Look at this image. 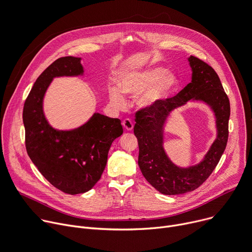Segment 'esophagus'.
Returning a JSON list of instances; mask_svg holds the SVG:
<instances>
[{"mask_svg": "<svg viewBox=\"0 0 252 252\" xmlns=\"http://www.w3.org/2000/svg\"><path fill=\"white\" fill-rule=\"evenodd\" d=\"M123 126L126 130H131L133 128V123L129 119H126L123 121Z\"/></svg>", "mask_w": 252, "mask_h": 252, "instance_id": "1", "label": "esophagus"}]
</instances>
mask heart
Returning <instances> with one entry per match:
<instances>
[{"mask_svg": "<svg viewBox=\"0 0 252 252\" xmlns=\"http://www.w3.org/2000/svg\"><path fill=\"white\" fill-rule=\"evenodd\" d=\"M168 73L169 70L164 67L132 70L120 78V88L124 94L129 95L141 94L147 90L141 96L139 104L143 107H151L169 97L177 89L178 78ZM109 98L111 103L118 108H123L126 105V99L117 87L109 88Z\"/></svg>", "mask_w": 252, "mask_h": 252, "instance_id": "obj_1", "label": "heart"}]
</instances>
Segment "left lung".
I'll list each match as a JSON object with an SVG mask.
<instances>
[{
    "mask_svg": "<svg viewBox=\"0 0 252 252\" xmlns=\"http://www.w3.org/2000/svg\"><path fill=\"white\" fill-rule=\"evenodd\" d=\"M188 60L192 68V81L187 86L177 95L135 112L133 132L139 143L140 169L150 184L165 195L184 194L200 187L219 163L229 133L230 103L219 76L210 65L199 58L190 56ZM191 99L204 101L212 106L217 117L218 138L201 163L179 168L163 151V125L173 109Z\"/></svg>",
    "mask_w": 252,
    "mask_h": 252,
    "instance_id": "left-lung-1",
    "label": "left lung"
}]
</instances>
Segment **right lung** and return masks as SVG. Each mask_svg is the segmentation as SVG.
Segmentation results:
<instances>
[{"instance_id": "1", "label": "right lung", "mask_w": 252, "mask_h": 252, "mask_svg": "<svg viewBox=\"0 0 252 252\" xmlns=\"http://www.w3.org/2000/svg\"><path fill=\"white\" fill-rule=\"evenodd\" d=\"M83 73L80 58L61 57L34 83L23 108L28 156L51 185L70 195L89 191L100 179L112 142L123 134L119 119L94 113L72 130H56L45 119L43 97L54 77Z\"/></svg>"}]
</instances>
